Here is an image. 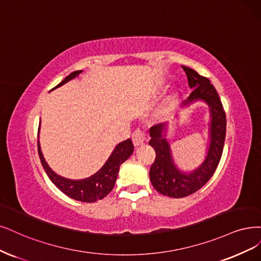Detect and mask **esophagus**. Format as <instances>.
Instances as JSON below:
<instances>
[{"mask_svg": "<svg viewBox=\"0 0 261 261\" xmlns=\"http://www.w3.org/2000/svg\"><path fill=\"white\" fill-rule=\"evenodd\" d=\"M146 138H147V135H146V133L143 132L142 129H139V128L135 130V132L133 133V135H132L133 142H134V145L136 146V147H138V146L142 145V143L145 142Z\"/></svg>", "mask_w": 261, "mask_h": 261, "instance_id": "obj_1", "label": "esophagus"}]
</instances>
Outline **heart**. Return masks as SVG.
Here are the masks:
<instances>
[{"label": "heart", "instance_id": "b5f03b06", "mask_svg": "<svg viewBox=\"0 0 261 261\" xmlns=\"http://www.w3.org/2000/svg\"><path fill=\"white\" fill-rule=\"evenodd\" d=\"M173 101V97H169V98H167V99H166V101H165V106L164 107H167L170 102H172ZM163 109H165V108H163Z\"/></svg>", "mask_w": 261, "mask_h": 261}]
</instances>
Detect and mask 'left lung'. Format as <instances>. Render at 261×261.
Here are the masks:
<instances>
[{
    "mask_svg": "<svg viewBox=\"0 0 261 261\" xmlns=\"http://www.w3.org/2000/svg\"><path fill=\"white\" fill-rule=\"evenodd\" d=\"M182 69L187 74L189 86L193 88V92L182 102L181 108L189 107L195 101L207 103L211 113L210 142L203 163L192 172L185 173L176 166L173 160L169 142L166 139L168 124L161 123L150 128L149 145L155 151V160L149 172L151 184L161 194L175 199L188 196L200 190L214 175L221 159L227 125L226 112L211 81L191 68L182 66Z\"/></svg>",
    "mask_w": 261,
    "mask_h": 261,
    "instance_id": "obj_1",
    "label": "left lung"
}]
</instances>
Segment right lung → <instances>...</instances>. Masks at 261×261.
Wrapping results in <instances>:
<instances>
[{
    "mask_svg": "<svg viewBox=\"0 0 261 261\" xmlns=\"http://www.w3.org/2000/svg\"><path fill=\"white\" fill-rule=\"evenodd\" d=\"M81 72H82V70L74 71V72L69 74L64 81H61L55 88L66 84L70 80L75 79ZM38 152L44 170L46 172L51 182L55 185L60 191H62L66 195H68L73 200L86 203H93L98 200L103 199L106 195L111 192L115 185L116 178H118L120 166L132 155L134 152V145L132 142V139H127L120 142L119 145H116L109 159L107 160L103 166L98 170L97 173H95L91 177L85 179H79V180H72V179L61 177L54 172L43 156L39 140Z\"/></svg>",
    "mask_w": 261,
    "mask_h": 261,
    "instance_id": "obj_1",
    "label": "right lung"
}]
</instances>
